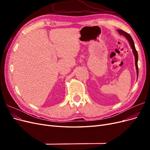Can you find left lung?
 <instances>
[{"mask_svg": "<svg viewBox=\"0 0 150 150\" xmlns=\"http://www.w3.org/2000/svg\"><path fill=\"white\" fill-rule=\"evenodd\" d=\"M117 32H118L119 34L120 35H124L125 37L126 38V39L128 40V42L129 43V45L131 47V49H132L133 50V54L134 56V59H135V66H136V69H137V78L138 77V52L137 51V50H136V48H135V46H134V42H133V40L132 39V38L131 37V35L126 33V32L122 30L121 29H118L117 30Z\"/></svg>", "mask_w": 150, "mask_h": 150, "instance_id": "left-lung-1", "label": "left lung"}]
</instances>
